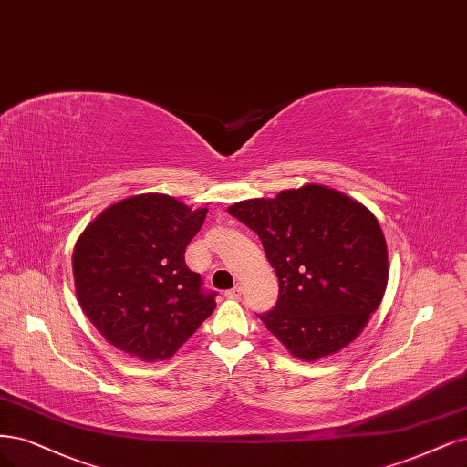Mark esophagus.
Returning a JSON list of instances; mask_svg holds the SVG:
<instances>
[{
  "label": "esophagus",
  "instance_id": "34e87169",
  "mask_svg": "<svg viewBox=\"0 0 467 467\" xmlns=\"http://www.w3.org/2000/svg\"><path fill=\"white\" fill-rule=\"evenodd\" d=\"M226 297H230V299H237L239 296H241V285L237 284V285H234L232 289H226V294H223Z\"/></svg>",
  "mask_w": 467,
  "mask_h": 467
}]
</instances>
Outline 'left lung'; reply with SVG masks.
I'll return each mask as SVG.
<instances>
[{
	"label": "left lung",
	"instance_id": "8db88e82",
	"mask_svg": "<svg viewBox=\"0 0 467 467\" xmlns=\"http://www.w3.org/2000/svg\"><path fill=\"white\" fill-rule=\"evenodd\" d=\"M259 235L278 301L259 315L292 356L315 361L356 340L387 289V241L373 213L323 185L228 208Z\"/></svg>",
	"mask_w": 467,
	"mask_h": 467
}]
</instances>
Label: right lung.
<instances>
[{"mask_svg": "<svg viewBox=\"0 0 467 467\" xmlns=\"http://www.w3.org/2000/svg\"><path fill=\"white\" fill-rule=\"evenodd\" d=\"M206 218L168 195L123 199L96 218L73 251L80 307L106 340L142 361L168 359L216 307V292L185 265Z\"/></svg>", "mask_w": 467, "mask_h": 467, "instance_id": "right-lung-1", "label": "right lung"}]
</instances>
